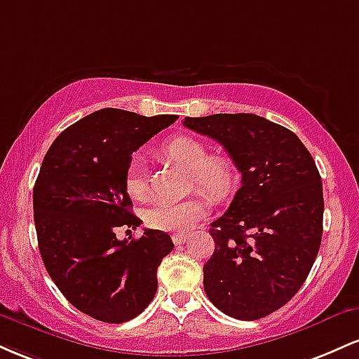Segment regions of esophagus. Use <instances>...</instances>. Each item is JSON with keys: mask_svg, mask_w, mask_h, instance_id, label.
Returning <instances> with one entry per match:
<instances>
[{"mask_svg": "<svg viewBox=\"0 0 359 359\" xmlns=\"http://www.w3.org/2000/svg\"><path fill=\"white\" fill-rule=\"evenodd\" d=\"M187 234H184V233H175L174 236H172V241H174V245L175 246H180V245H184L185 241H187Z\"/></svg>", "mask_w": 359, "mask_h": 359, "instance_id": "obj_1", "label": "esophagus"}]
</instances>
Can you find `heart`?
<instances>
[{
    "label": "heart",
    "instance_id": "b5f03b06",
    "mask_svg": "<svg viewBox=\"0 0 359 359\" xmlns=\"http://www.w3.org/2000/svg\"><path fill=\"white\" fill-rule=\"evenodd\" d=\"M162 154L175 163L191 170L192 185L204 191L214 199H224L233 192L238 180V172L233 160L224 155L209 156L208 147L201 140L174 137L162 145ZM125 189L133 199H143L147 196L145 165L140 156H133L128 162L125 174ZM209 214V201L197 194L184 201H154L142 214L145 226L156 231L185 233L196 222L204 219Z\"/></svg>",
    "mask_w": 359,
    "mask_h": 359
}]
</instances>
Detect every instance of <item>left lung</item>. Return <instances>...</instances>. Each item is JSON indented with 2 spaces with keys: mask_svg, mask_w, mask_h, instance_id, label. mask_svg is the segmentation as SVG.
I'll return each mask as SVG.
<instances>
[{
  "mask_svg": "<svg viewBox=\"0 0 359 359\" xmlns=\"http://www.w3.org/2000/svg\"><path fill=\"white\" fill-rule=\"evenodd\" d=\"M216 140L241 174V187L211 224L204 265L209 300L234 319L257 320L283 307L306 282L323 240V182L314 158L287 128L250 113L185 118Z\"/></svg>",
  "mask_w": 359,
  "mask_h": 359,
  "instance_id": "8db88e82",
  "label": "left lung"
}]
</instances>
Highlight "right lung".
<instances>
[{"label": "right lung", "instance_id": "obj_1", "mask_svg": "<svg viewBox=\"0 0 359 359\" xmlns=\"http://www.w3.org/2000/svg\"><path fill=\"white\" fill-rule=\"evenodd\" d=\"M175 119L96 111L62 131L36 177L34 217L45 269L74 307L102 323L145 311L158 287L156 269L174 250L163 231L145 229L128 243L116 228L142 224L125 189L131 155Z\"/></svg>", "mask_w": 359, "mask_h": 359}]
</instances>
